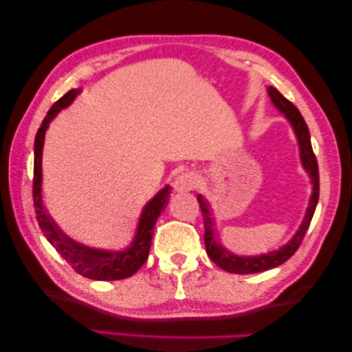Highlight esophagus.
Returning a JSON list of instances; mask_svg holds the SVG:
<instances>
[{"label":"esophagus","instance_id":"1","mask_svg":"<svg viewBox=\"0 0 352 352\" xmlns=\"http://www.w3.org/2000/svg\"><path fill=\"white\" fill-rule=\"evenodd\" d=\"M197 184H198V177L195 173L192 171H184L181 175L176 176L175 179V190L176 192H190V190H195L197 188Z\"/></svg>","mask_w":352,"mask_h":352}]
</instances>
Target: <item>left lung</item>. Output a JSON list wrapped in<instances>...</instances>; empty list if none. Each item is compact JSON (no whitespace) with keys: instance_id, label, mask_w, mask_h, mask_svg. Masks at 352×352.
<instances>
[{"instance_id":"1","label":"left lung","mask_w":352,"mask_h":352,"mask_svg":"<svg viewBox=\"0 0 352 352\" xmlns=\"http://www.w3.org/2000/svg\"><path fill=\"white\" fill-rule=\"evenodd\" d=\"M268 95L272 98V101L274 102V106L279 109V111L289 118V122L292 123L293 129H295V134L298 137L299 142V151H301V160L306 171H309L310 177H312V184H314V192H312V198H310V203L307 207V214L304 217L301 228H299L298 232L295 234L289 243L285 246H282L280 250L268 252V254L263 256H257V257H237L234 254H230L229 251L224 250L221 245H218L215 241V235H214V224H212V218H210V212H209V206H207L203 197H198V203H199V209L201 214H203V220H204V243H206V252L207 256L212 258V262H215L218 267L228 273H234V274H251V273H261V272H267V270H272L274 267H279L280 263H284L285 261L295 254L298 251L299 245L306 235L307 229L310 226V221H312V217L315 214V207L316 203H318V197H320V175H318V162H316L315 153L312 149V143H310V134H309V128L306 122H304L302 115L299 113L296 106L287 100L285 96H282L278 90L274 87H268Z\"/></svg>"}]
</instances>
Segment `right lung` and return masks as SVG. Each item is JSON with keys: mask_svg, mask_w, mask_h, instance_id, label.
<instances>
[{"mask_svg": "<svg viewBox=\"0 0 352 352\" xmlns=\"http://www.w3.org/2000/svg\"><path fill=\"white\" fill-rule=\"evenodd\" d=\"M79 90L72 89L67 91L60 100H57L46 113L34 142V179H32V199L34 209L38 226L51 245L56 248V251L65 258L68 265L78 274L84 278L95 280H120L126 279L134 274L143 263L146 262L149 248H151L153 232L157 217L162 214V210L168 204L170 187L166 186L164 190L155 195V197L146 204L143 210L140 223H138L135 240L126 251L112 252V251H100L91 250V248L82 246L63 235L60 229L56 226L54 221L46 215L42 206V149L45 142V131L48 129V123L53 120L60 109L67 107L76 98Z\"/></svg>", "mask_w": 352, "mask_h": 352, "instance_id": "add662e5", "label": "right lung"}]
</instances>
